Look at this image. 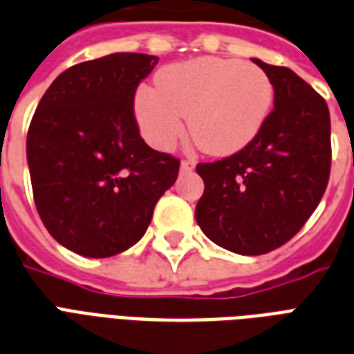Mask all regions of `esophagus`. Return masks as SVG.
<instances>
[{
    "instance_id": "esophagus-1",
    "label": "esophagus",
    "mask_w": 354,
    "mask_h": 354,
    "mask_svg": "<svg viewBox=\"0 0 354 354\" xmlns=\"http://www.w3.org/2000/svg\"><path fill=\"white\" fill-rule=\"evenodd\" d=\"M196 167V160L194 158H185L180 162V171H192Z\"/></svg>"
}]
</instances>
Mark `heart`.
<instances>
[{
	"instance_id": "heart-1",
	"label": "heart",
	"mask_w": 354,
	"mask_h": 354,
	"mask_svg": "<svg viewBox=\"0 0 354 354\" xmlns=\"http://www.w3.org/2000/svg\"><path fill=\"white\" fill-rule=\"evenodd\" d=\"M272 103V81L259 66L207 56L162 69L156 90L141 88L136 95V117L160 151H171L185 138L188 118L196 145L226 156L251 143Z\"/></svg>"
}]
</instances>
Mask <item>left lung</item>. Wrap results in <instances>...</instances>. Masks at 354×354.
Here are the masks:
<instances>
[{
  "label": "left lung",
  "instance_id": "left-lung-1",
  "mask_svg": "<svg viewBox=\"0 0 354 354\" xmlns=\"http://www.w3.org/2000/svg\"><path fill=\"white\" fill-rule=\"evenodd\" d=\"M252 62L272 81L273 111L241 151L196 166L205 185L196 221L237 254H266L296 236L321 202L332 160L324 97L292 69Z\"/></svg>",
  "mask_w": 354,
  "mask_h": 354
}]
</instances>
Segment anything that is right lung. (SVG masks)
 Segmentation results:
<instances>
[{
    "label": "right lung",
    "instance_id": "right-lung-1",
    "mask_svg": "<svg viewBox=\"0 0 354 354\" xmlns=\"http://www.w3.org/2000/svg\"><path fill=\"white\" fill-rule=\"evenodd\" d=\"M156 56L117 53L82 62L48 86L28 130L33 200L69 251L107 259L143 237L179 158L139 136L133 95Z\"/></svg>",
    "mask_w": 354,
    "mask_h": 354
}]
</instances>
